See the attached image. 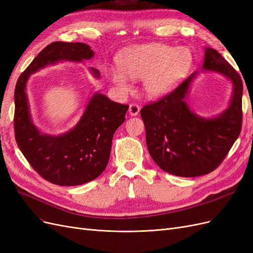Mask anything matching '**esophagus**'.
<instances>
[{"label": "esophagus", "mask_w": 253, "mask_h": 253, "mask_svg": "<svg viewBox=\"0 0 253 253\" xmlns=\"http://www.w3.org/2000/svg\"><path fill=\"white\" fill-rule=\"evenodd\" d=\"M139 111H140V106L138 104H136V103L129 104L128 113H129V115H131V116H137V115H138V113H139Z\"/></svg>", "instance_id": "34e87169"}]
</instances>
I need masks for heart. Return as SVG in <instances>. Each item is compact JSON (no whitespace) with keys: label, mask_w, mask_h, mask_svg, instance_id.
Listing matches in <instances>:
<instances>
[{"label":"heart","mask_w":253,"mask_h":253,"mask_svg":"<svg viewBox=\"0 0 253 253\" xmlns=\"http://www.w3.org/2000/svg\"><path fill=\"white\" fill-rule=\"evenodd\" d=\"M193 58L186 46L173 48L162 43L135 45L122 51L111 68L109 79L121 91H128L127 79L142 80L144 94L150 98L164 96L189 72Z\"/></svg>","instance_id":"obj_1"}]
</instances>
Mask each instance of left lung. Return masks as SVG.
Segmentation results:
<instances>
[{"instance_id":"left-lung-1","label":"left lung","mask_w":253,"mask_h":253,"mask_svg":"<svg viewBox=\"0 0 253 253\" xmlns=\"http://www.w3.org/2000/svg\"><path fill=\"white\" fill-rule=\"evenodd\" d=\"M203 67L230 79L233 95L228 109L215 118H202L186 103L193 73L171 93L140 111L149 153L164 171L181 177L206 175L221 164L242 129L243 82L220 53L206 48Z\"/></svg>"}]
</instances>
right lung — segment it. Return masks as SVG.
<instances>
[{
    "mask_svg": "<svg viewBox=\"0 0 253 253\" xmlns=\"http://www.w3.org/2000/svg\"><path fill=\"white\" fill-rule=\"evenodd\" d=\"M87 44L52 42L19 77L14 88V136L29 165L41 177L58 186H78L97 178L108 166L113 136L126 120L127 104L96 93L76 126L59 136L42 134L33 124L26 95L30 74L48 64L93 58ZM95 77L99 71L90 68Z\"/></svg>",
    "mask_w": 253,
    "mask_h": 253,
    "instance_id": "1",
    "label": "right lung"
}]
</instances>
